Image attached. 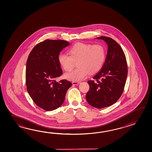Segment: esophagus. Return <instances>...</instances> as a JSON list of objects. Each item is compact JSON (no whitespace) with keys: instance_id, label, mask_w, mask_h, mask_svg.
Here are the masks:
<instances>
[{"instance_id":"34e87169","label":"esophagus","mask_w":152,"mask_h":152,"mask_svg":"<svg viewBox=\"0 0 152 152\" xmlns=\"http://www.w3.org/2000/svg\"><path fill=\"white\" fill-rule=\"evenodd\" d=\"M80 84V82H75V81L72 82V84L73 85H79Z\"/></svg>"}]
</instances>
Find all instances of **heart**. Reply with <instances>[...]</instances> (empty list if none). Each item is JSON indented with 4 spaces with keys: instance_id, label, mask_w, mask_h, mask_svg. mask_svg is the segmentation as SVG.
<instances>
[{
    "instance_id": "heart-1",
    "label": "heart",
    "mask_w": 152,
    "mask_h": 152,
    "mask_svg": "<svg viewBox=\"0 0 152 152\" xmlns=\"http://www.w3.org/2000/svg\"><path fill=\"white\" fill-rule=\"evenodd\" d=\"M69 55L60 54L58 62L66 72L71 71L77 63V69L64 75L68 80L77 82L94 75L102 67L106 57V50L101 44L92 45L79 42L68 50Z\"/></svg>"
}]
</instances>
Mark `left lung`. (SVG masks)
Returning a JSON list of instances; mask_svg holds the SVG:
<instances>
[{
    "mask_svg": "<svg viewBox=\"0 0 152 152\" xmlns=\"http://www.w3.org/2000/svg\"><path fill=\"white\" fill-rule=\"evenodd\" d=\"M107 45V58L100 71L94 75L96 80L87 81L90 86L86 98L92 107L102 109L115 103L123 93L128 67L123 49L114 39L101 36Z\"/></svg>",
    "mask_w": 152,
    "mask_h": 152,
    "instance_id": "obj_1",
    "label": "left lung"
}]
</instances>
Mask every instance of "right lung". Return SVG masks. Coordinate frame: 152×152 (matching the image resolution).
Instances as JSON below:
<instances>
[{
    "label": "right lung",
    "instance_id": "add662e5",
    "mask_svg": "<svg viewBox=\"0 0 152 152\" xmlns=\"http://www.w3.org/2000/svg\"><path fill=\"white\" fill-rule=\"evenodd\" d=\"M69 45L61 39H46L32 49L26 65L27 91L34 103L45 111L60 107L72 83L66 80H55L62 70L58 62L60 52Z\"/></svg>",
    "mask_w": 152,
    "mask_h": 152
}]
</instances>
